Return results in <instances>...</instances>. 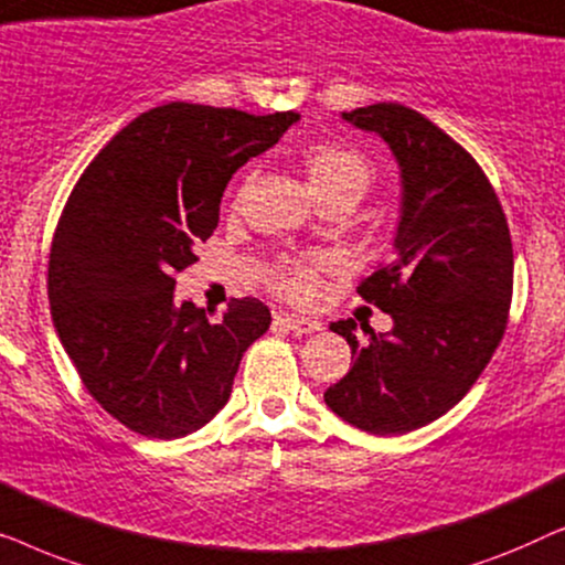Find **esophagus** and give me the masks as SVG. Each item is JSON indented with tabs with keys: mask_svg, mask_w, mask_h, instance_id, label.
I'll return each mask as SVG.
<instances>
[{
	"mask_svg": "<svg viewBox=\"0 0 565 565\" xmlns=\"http://www.w3.org/2000/svg\"><path fill=\"white\" fill-rule=\"evenodd\" d=\"M277 323H282V327L290 329L292 334H313V331L321 329L319 321L298 313H277Z\"/></svg>",
	"mask_w": 565,
	"mask_h": 565,
	"instance_id": "34e87169",
	"label": "esophagus"
}]
</instances>
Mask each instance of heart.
Segmentation results:
<instances>
[{
    "label": "heart",
    "instance_id": "obj_1",
    "mask_svg": "<svg viewBox=\"0 0 565 565\" xmlns=\"http://www.w3.org/2000/svg\"><path fill=\"white\" fill-rule=\"evenodd\" d=\"M306 180L316 198L354 195L362 198L373 184V167L360 151L342 143H319L306 153ZM277 290L285 298L306 303L319 290L316 265L306 259H288L277 267Z\"/></svg>",
    "mask_w": 565,
    "mask_h": 565
}]
</instances>
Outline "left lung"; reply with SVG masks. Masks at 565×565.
I'll return each mask as SVG.
<instances>
[{"instance_id": "obj_1", "label": "left lung", "mask_w": 565, "mask_h": 565, "mask_svg": "<svg viewBox=\"0 0 565 565\" xmlns=\"http://www.w3.org/2000/svg\"><path fill=\"white\" fill-rule=\"evenodd\" d=\"M339 118L383 138L401 203L391 265L358 288L393 327L360 344L352 319L329 323L354 365L323 401L370 435H406L450 412L489 365L512 300V238L476 159L422 113L377 103Z\"/></svg>"}]
</instances>
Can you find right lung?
<instances>
[{"mask_svg":"<svg viewBox=\"0 0 565 565\" xmlns=\"http://www.w3.org/2000/svg\"><path fill=\"white\" fill-rule=\"evenodd\" d=\"M296 113L169 103L92 159L61 215L49 300L68 360L99 406L151 439L205 427L226 406L269 308L234 298L223 319L174 300V275L218 226L236 169L280 141Z\"/></svg>","mask_w":565,"mask_h":565,"instance_id":"add662e5","label":"right lung"}]
</instances>
